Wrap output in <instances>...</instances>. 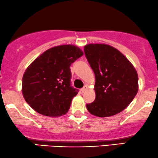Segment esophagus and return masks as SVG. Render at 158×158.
Returning a JSON list of instances; mask_svg holds the SVG:
<instances>
[{
    "label": "esophagus",
    "instance_id": "esophagus-1",
    "mask_svg": "<svg viewBox=\"0 0 158 158\" xmlns=\"http://www.w3.org/2000/svg\"><path fill=\"white\" fill-rule=\"evenodd\" d=\"M88 89V86H84V87H83V88H82V89H81V91H82V92H86V91Z\"/></svg>",
    "mask_w": 158,
    "mask_h": 158
}]
</instances>
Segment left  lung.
Returning a JSON list of instances; mask_svg holds the SVG:
<instances>
[{"label": "left lung", "instance_id": "left-lung-1", "mask_svg": "<svg viewBox=\"0 0 158 158\" xmlns=\"http://www.w3.org/2000/svg\"><path fill=\"white\" fill-rule=\"evenodd\" d=\"M84 52L95 75V100L86 104L87 110L99 118L122 112L138 93V75L134 66L108 44H87Z\"/></svg>", "mask_w": 158, "mask_h": 158}]
</instances>
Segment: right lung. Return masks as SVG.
<instances>
[{"label": "right lung", "mask_w": 158, "mask_h": 158, "mask_svg": "<svg viewBox=\"0 0 158 158\" xmlns=\"http://www.w3.org/2000/svg\"><path fill=\"white\" fill-rule=\"evenodd\" d=\"M83 55L77 46L68 44L50 48L37 57L22 81V93L28 104L45 116L66 114L77 94L70 86V66Z\"/></svg>", "instance_id": "add662e5"}]
</instances>
